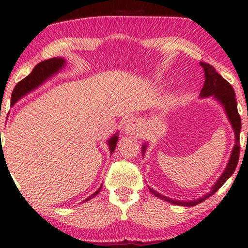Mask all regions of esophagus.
Segmentation results:
<instances>
[{"label":"esophagus","instance_id":"obj_1","mask_svg":"<svg viewBox=\"0 0 248 248\" xmlns=\"http://www.w3.org/2000/svg\"><path fill=\"white\" fill-rule=\"evenodd\" d=\"M141 131V122L138 118H130L124 125V132L126 134H136Z\"/></svg>","mask_w":248,"mask_h":248}]
</instances>
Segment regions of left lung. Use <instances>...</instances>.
Instances as JSON below:
<instances>
[{
  "label": "left lung",
  "instance_id": "obj_1",
  "mask_svg": "<svg viewBox=\"0 0 248 248\" xmlns=\"http://www.w3.org/2000/svg\"><path fill=\"white\" fill-rule=\"evenodd\" d=\"M201 66L204 69V75H205V82L202 85V89L201 91V98H207V96H213L218 104L222 106L226 115L229 120L231 127H232L233 133H234V146L232 148V152H231L229 162H228L226 169L222 172V174L220 175V178L217 180V182L212 186L211 191L205 194L202 197H199L195 201H176V199H172L166 197L159 194L158 191L154 190L149 187V190L153 195H155L156 197H158L163 201L171 202L174 205H180V206H195V205L201 204L202 202L206 201L208 197H211L212 195H214L218 189L223 186V183L233 174L234 170H236L238 159H239V137H240V130H242V121H240V116L238 114L237 110V101H236V95H234V91L229 83L223 78L220 74L217 73V70L214 69L213 66H211L210 63L201 62ZM148 147V142H146L142 146V156L146 153V149Z\"/></svg>",
  "mask_w": 248,
  "mask_h": 248
}]
</instances>
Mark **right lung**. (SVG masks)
Wrapping results in <instances>:
<instances>
[{"mask_svg":"<svg viewBox=\"0 0 248 248\" xmlns=\"http://www.w3.org/2000/svg\"><path fill=\"white\" fill-rule=\"evenodd\" d=\"M65 65H66V59L61 57L51 58V59L41 61L40 63H37V65L34 67L33 72H31L28 76H26L22 81L19 82L18 84L15 86V90L11 95V106H14L18 100H20L22 96L27 95L28 93L34 91L35 89H37L38 86H41L44 82H46L47 79H50L51 77L56 75L57 73H59L60 70L65 67ZM0 137H1V132H0ZM117 140H118V132H116L114 136L108 139L107 144H108L109 152H110V154L114 153L115 148H116V144H117ZM2 153H3V148L1 146L0 155ZM101 188L102 186L94 192V194L90 196L88 199H85L84 202H88L91 198L94 197V196L98 195L99 192H100Z\"/></svg>","mask_w":248,"mask_h":248,"instance_id":"obj_1","label":"right lung"}]
</instances>
